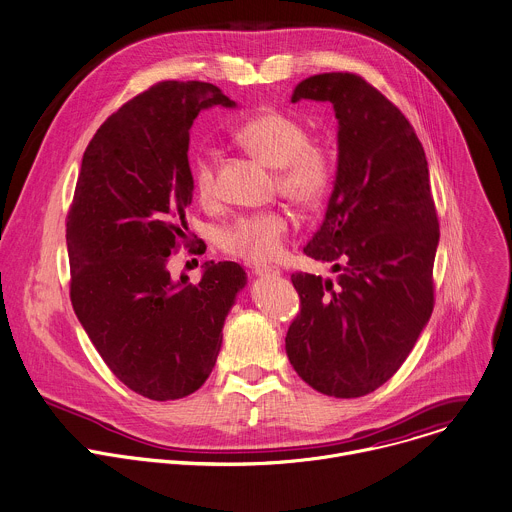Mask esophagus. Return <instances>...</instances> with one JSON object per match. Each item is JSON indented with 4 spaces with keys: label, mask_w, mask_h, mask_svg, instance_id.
Masks as SVG:
<instances>
[{
    "label": "esophagus",
    "mask_w": 512,
    "mask_h": 512,
    "mask_svg": "<svg viewBox=\"0 0 512 512\" xmlns=\"http://www.w3.org/2000/svg\"><path fill=\"white\" fill-rule=\"evenodd\" d=\"M253 273L257 277H279L281 275V271L277 267H255Z\"/></svg>",
    "instance_id": "esophagus-1"
}]
</instances>
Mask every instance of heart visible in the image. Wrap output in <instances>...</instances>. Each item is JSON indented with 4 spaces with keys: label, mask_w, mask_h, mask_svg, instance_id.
Returning a JSON list of instances; mask_svg holds the SVG:
<instances>
[{
    "label": "heart",
    "mask_w": 512,
    "mask_h": 512,
    "mask_svg": "<svg viewBox=\"0 0 512 512\" xmlns=\"http://www.w3.org/2000/svg\"><path fill=\"white\" fill-rule=\"evenodd\" d=\"M235 138L267 164L279 168L277 185L285 199L301 209L317 207L333 183L331 152L309 142L307 128L279 110H263L235 130ZM191 175L201 199L215 197V160L197 152L191 160ZM287 233V219L281 213L243 215L219 231V247L245 261L261 263L279 253Z\"/></svg>",
    "instance_id": "heart-1"
}]
</instances>
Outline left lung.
Here are the masks:
<instances>
[{
	"label": "left lung",
	"mask_w": 512,
	"mask_h": 512,
	"mask_svg": "<svg viewBox=\"0 0 512 512\" xmlns=\"http://www.w3.org/2000/svg\"><path fill=\"white\" fill-rule=\"evenodd\" d=\"M299 100L331 102L337 118L333 191L303 253L339 275H291L301 311L285 350L313 390L360 398L398 372L432 315L440 229L428 162L406 116L356 74L311 76Z\"/></svg>",
	"instance_id": "1"
}]
</instances>
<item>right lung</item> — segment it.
I'll return each instance as SVG.
<instances>
[{
  "label": "right lung",
  "mask_w": 512,
  "mask_h": 512,
  "mask_svg": "<svg viewBox=\"0 0 512 512\" xmlns=\"http://www.w3.org/2000/svg\"><path fill=\"white\" fill-rule=\"evenodd\" d=\"M213 106L237 104L213 84L170 80L126 102L82 156L66 223L78 321L112 374L156 402L205 384L247 285L233 261L205 263L199 283L168 271L195 191L189 130Z\"/></svg>",
  "instance_id": "1"
}]
</instances>
